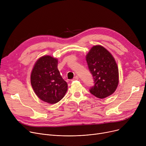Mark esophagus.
Masks as SVG:
<instances>
[{
  "label": "esophagus",
  "instance_id": "obj_1",
  "mask_svg": "<svg viewBox=\"0 0 146 146\" xmlns=\"http://www.w3.org/2000/svg\"><path fill=\"white\" fill-rule=\"evenodd\" d=\"M79 79V77L78 76H76L72 80V81H74V80H78Z\"/></svg>",
  "mask_w": 146,
  "mask_h": 146
}]
</instances>
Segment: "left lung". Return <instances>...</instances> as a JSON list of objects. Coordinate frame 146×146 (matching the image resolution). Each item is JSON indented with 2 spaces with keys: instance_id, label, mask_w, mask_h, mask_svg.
I'll list each match as a JSON object with an SVG mask.
<instances>
[{
  "instance_id": "left-lung-1",
  "label": "left lung",
  "mask_w": 146,
  "mask_h": 146,
  "mask_svg": "<svg viewBox=\"0 0 146 146\" xmlns=\"http://www.w3.org/2000/svg\"><path fill=\"white\" fill-rule=\"evenodd\" d=\"M86 61L94 80L90 92L100 99L112 95L118 86L119 78L117 64L111 54L102 46L95 45L87 54Z\"/></svg>"
}]
</instances>
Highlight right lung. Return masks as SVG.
<instances>
[{"label": "right lung", "mask_w": 146, "mask_h": 146, "mask_svg": "<svg viewBox=\"0 0 146 146\" xmlns=\"http://www.w3.org/2000/svg\"><path fill=\"white\" fill-rule=\"evenodd\" d=\"M56 58L45 56L38 59L31 75V83L36 96L42 101L56 104L62 99L67 84L61 77Z\"/></svg>", "instance_id": "1"}]
</instances>
